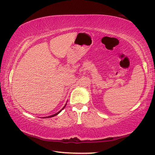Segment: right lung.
Returning <instances> with one entry per match:
<instances>
[{
	"instance_id": "obj_1",
	"label": "right lung",
	"mask_w": 155,
	"mask_h": 155,
	"mask_svg": "<svg viewBox=\"0 0 155 155\" xmlns=\"http://www.w3.org/2000/svg\"><path fill=\"white\" fill-rule=\"evenodd\" d=\"M65 105H66V104H65V106H64V107H63V109H62L61 110H63V109H64L65 108ZM61 110H60V111H59V112H57V113H56V114H53V115H50V116H48V117H48H48H54V116H55V115H58V114H59V113L61 111Z\"/></svg>"
}]
</instances>
